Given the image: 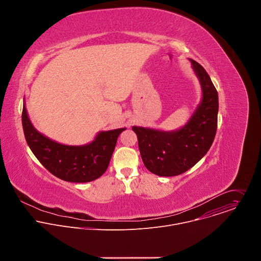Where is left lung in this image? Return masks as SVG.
<instances>
[{"instance_id":"8db88e82","label":"left lung","mask_w":261,"mask_h":261,"mask_svg":"<svg viewBox=\"0 0 261 261\" xmlns=\"http://www.w3.org/2000/svg\"><path fill=\"white\" fill-rule=\"evenodd\" d=\"M201 100L182 127L164 131L133 126L144 166L160 176H174L193 167L210 150L217 131L218 93L204 68L192 59Z\"/></svg>"}]
</instances>
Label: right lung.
<instances>
[{
	"instance_id": "1",
	"label": "right lung",
	"mask_w": 261,
	"mask_h": 261,
	"mask_svg": "<svg viewBox=\"0 0 261 261\" xmlns=\"http://www.w3.org/2000/svg\"><path fill=\"white\" fill-rule=\"evenodd\" d=\"M21 121L25 140L35 157L54 175L72 182H88L100 177L108 167L119 135L126 130L100 131L87 144L68 145L48 138L33 126L25 102Z\"/></svg>"
}]
</instances>
